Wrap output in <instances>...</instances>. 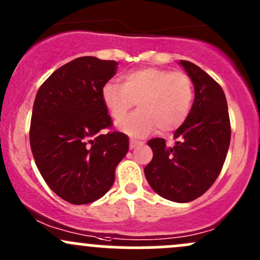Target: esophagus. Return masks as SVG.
Wrapping results in <instances>:
<instances>
[{"label":"esophagus","instance_id":"1","mask_svg":"<svg viewBox=\"0 0 260 260\" xmlns=\"http://www.w3.org/2000/svg\"><path fill=\"white\" fill-rule=\"evenodd\" d=\"M142 142L139 141V140H135V139H131L130 140V149H134V147L139 146V145H141Z\"/></svg>","mask_w":260,"mask_h":260}]
</instances>
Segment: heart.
<instances>
[{
  "instance_id": "b5f03b06",
  "label": "heart",
  "mask_w": 260,
  "mask_h": 260,
  "mask_svg": "<svg viewBox=\"0 0 260 260\" xmlns=\"http://www.w3.org/2000/svg\"><path fill=\"white\" fill-rule=\"evenodd\" d=\"M193 96L189 75L156 67L127 72L121 75L120 84L108 83L102 89L103 103L115 122H121L138 103L139 110L119 125L122 133L135 138L157 127L160 133L178 129L188 118Z\"/></svg>"
}]
</instances>
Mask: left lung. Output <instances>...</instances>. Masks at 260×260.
<instances>
[{"mask_svg":"<svg viewBox=\"0 0 260 260\" xmlns=\"http://www.w3.org/2000/svg\"><path fill=\"white\" fill-rule=\"evenodd\" d=\"M180 64L193 82V105L175 131L174 146H166L161 138L147 142L153 156L144 172L156 193L185 203L202 196L218 177L230 147L231 121L218 83L196 64Z\"/></svg>","mask_w":260,"mask_h":260,"instance_id":"1","label":"left lung"}]
</instances>
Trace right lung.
Wrapping results in <instances>:
<instances>
[{
    "label": "right lung",
    "mask_w": 260,
    "mask_h": 260,
    "mask_svg": "<svg viewBox=\"0 0 260 260\" xmlns=\"http://www.w3.org/2000/svg\"><path fill=\"white\" fill-rule=\"evenodd\" d=\"M118 69L115 60L80 57L53 73L36 95L29 142L42 177L72 205L99 200L113 186L129 139L111 129L102 89Z\"/></svg>",
    "instance_id": "add662e5"
}]
</instances>
